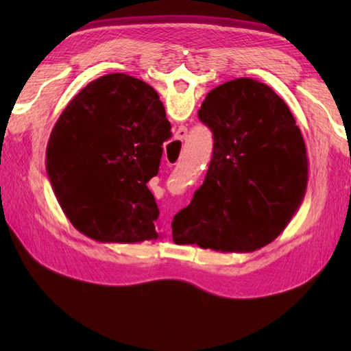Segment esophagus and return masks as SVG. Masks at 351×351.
<instances>
[{"instance_id":"34e87169","label":"esophagus","mask_w":351,"mask_h":351,"mask_svg":"<svg viewBox=\"0 0 351 351\" xmlns=\"http://www.w3.org/2000/svg\"><path fill=\"white\" fill-rule=\"evenodd\" d=\"M186 136H187V130L186 128H180L176 132V134H175V141H184L186 139ZM165 228H167V230H169V226H165Z\"/></svg>"}]
</instances>
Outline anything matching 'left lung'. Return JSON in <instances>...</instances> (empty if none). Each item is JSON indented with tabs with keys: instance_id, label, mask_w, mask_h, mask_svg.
Here are the masks:
<instances>
[{
	"instance_id": "8db88e82",
	"label": "left lung",
	"mask_w": 351,
	"mask_h": 351,
	"mask_svg": "<svg viewBox=\"0 0 351 351\" xmlns=\"http://www.w3.org/2000/svg\"><path fill=\"white\" fill-rule=\"evenodd\" d=\"M199 121L213 133L203 186L171 221L176 245L252 252L276 240L304 201L308 158L288 105L241 77L207 94Z\"/></svg>"
}]
</instances>
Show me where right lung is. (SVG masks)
<instances>
[{
    "mask_svg": "<svg viewBox=\"0 0 351 351\" xmlns=\"http://www.w3.org/2000/svg\"><path fill=\"white\" fill-rule=\"evenodd\" d=\"M170 122L158 93L127 74L93 80L71 100L46 148V173L64 215L102 243L156 240L158 175Z\"/></svg>",
    "mask_w": 351,
    "mask_h": 351,
    "instance_id": "1",
    "label": "right lung"
}]
</instances>
